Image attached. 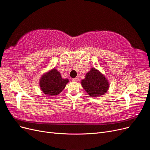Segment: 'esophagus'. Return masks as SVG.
Wrapping results in <instances>:
<instances>
[{
  "label": "esophagus",
  "instance_id": "1",
  "mask_svg": "<svg viewBox=\"0 0 150 150\" xmlns=\"http://www.w3.org/2000/svg\"><path fill=\"white\" fill-rule=\"evenodd\" d=\"M79 80V79L78 77H76V78H74V79H72V81H78Z\"/></svg>",
  "mask_w": 150,
  "mask_h": 150
}]
</instances>
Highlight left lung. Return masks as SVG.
Here are the masks:
<instances>
[{
    "instance_id": "8db88e82",
    "label": "left lung",
    "mask_w": 150,
    "mask_h": 150,
    "mask_svg": "<svg viewBox=\"0 0 150 150\" xmlns=\"http://www.w3.org/2000/svg\"><path fill=\"white\" fill-rule=\"evenodd\" d=\"M83 89L91 97H99L106 93L109 88L108 80L105 76L95 68H92L81 80Z\"/></svg>"
}]
</instances>
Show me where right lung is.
<instances>
[{"label": "right lung", "instance_id": "add662e5", "mask_svg": "<svg viewBox=\"0 0 150 150\" xmlns=\"http://www.w3.org/2000/svg\"><path fill=\"white\" fill-rule=\"evenodd\" d=\"M68 83L69 80L62 79L60 72L54 68L42 75L40 86L45 95L53 96L62 92Z\"/></svg>", "mask_w": 150, "mask_h": 150}]
</instances>
